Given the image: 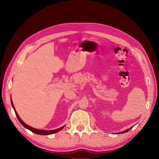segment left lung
<instances>
[{
	"label": "left lung",
	"mask_w": 159,
	"mask_h": 159,
	"mask_svg": "<svg viewBox=\"0 0 159 159\" xmlns=\"http://www.w3.org/2000/svg\"><path fill=\"white\" fill-rule=\"evenodd\" d=\"M130 128H128V129H127V130H124V131H122V132H121V133H119V134L120 133H127L128 131H129L130 130Z\"/></svg>",
	"instance_id": "obj_1"
}]
</instances>
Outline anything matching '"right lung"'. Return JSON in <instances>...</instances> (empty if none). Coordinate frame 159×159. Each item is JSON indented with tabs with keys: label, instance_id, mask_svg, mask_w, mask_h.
<instances>
[{
	"label": "right lung",
	"instance_id": "add662e5",
	"mask_svg": "<svg viewBox=\"0 0 159 159\" xmlns=\"http://www.w3.org/2000/svg\"><path fill=\"white\" fill-rule=\"evenodd\" d=\"M11 101L12 107H13V109H14L16 115L17 117H18V120H19L20 122L22 124V126H23L24 127H25L26 128H27V129L30 130H31V132H33V133H36V134H42V135H48V134H53V133H57V132H58V131L61 130L62 128H63V127H61V128H58V129L52 130H39V129H36V128H32V127H31V126H28L27 124H25V122H24V121H23L21 119H20V117H19L18 114L17 113L16 111L15 110V108H14V106H13V104L12 100H11Z\"/></svg>",
	"mask_w": 159,
	"mask_h": 159
}]
</instances>
